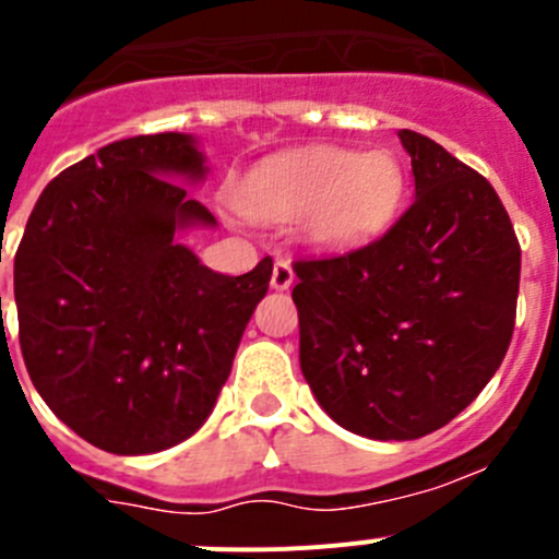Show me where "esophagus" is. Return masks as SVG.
<instances>
[{
	"label": "esophagus",
	"instance_id": "obj_1",
	"mask_svg": "<svg viewBox=\"0 0 559 559\" xmlns=\"http://www.w3.org/2000/svg\"><path fill=\"white\" fill-rule=\"evenodd\" d=\"M292 281H295V273H292V264L284 262V259H275L273 264V275H270V286L273 289H289Z\"/></svg>",
	"mask_w": 559,
	"mask_h": 559
}]
</instances>
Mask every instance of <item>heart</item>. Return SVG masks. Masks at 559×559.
Returning <instances> with one entry per match:
<instances>
[{
    "mask_svg": "<svg viewBox=\"0 0 559 559\" xmlns=\"http://www.w3.org/2000/svg\"><path fill=\"white\" fill-rule=\"evenodd\" d=\"M406 175L388 150L311 147L262 160L235 191V207L262 224H292L322 251H349L393 224Z\"/></svg>",
    "mask_w": 559,
    "mask_h": 559,
    "instance_id": "1",
    "label": "heart"
}]
</instances>
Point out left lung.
Returning <instances> with one entry per match:
<instances>
[{
  "instance_id": "1",
  "label": "left lung",
  "mask_w": 559,
  "mask_h": 559,
  "mask_svg": "<svg viewBox=\"0 0 559 559\" xmlns=\"http://www.w3.org/2000/svg\"><path fill=\"white\" fill-rule=\"evenodd\" d=\"M415 199L379 240L297 259L300 368L322 409L368 440L451 424L506 357L522 248L484 175L399 130Z\"/></svg>"
}]
</instances>
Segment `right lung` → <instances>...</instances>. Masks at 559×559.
I'll list each match as a JSON object with an SVG mask.
<instances>
[{
    "label": "right lung",
    "mask_w": 559,
    "mask_h": 559,
    "mask_svg": "<svg viewBox=\"0 0 559 559\" xmlns=\"http://www.w3.org/2000/svg\"><path fill=\"white\" fill-rule=\"evenodd\" d=\"M204 171L193 135H133L53 177L26 221L13 267L21 355L53 415L100 451L188 440L267 295L270 257L221 275L177 242L215 226L175 182Z\"/></svg>",
    "instance_id": "obj_1"
}]
</instances>
